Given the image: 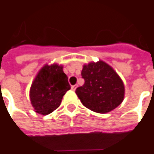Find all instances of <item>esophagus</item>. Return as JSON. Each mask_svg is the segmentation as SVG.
<instances>
[{
  "instance_id": "obj_1",
  "label": "esophagus",
  "mask_w": 154,
  "mask_h": 154,
  "mask_svg": "<svg viewBox=\"0 0 154 154\" xmlns=\"http://www.w3.org/2000/svg\"><path fill=\"white\" fill-rule=\"evenodd\" d=\"M76 88H77V85H72V86H71V90H72V91H75Z\"/></svg>"
}]
</instances>
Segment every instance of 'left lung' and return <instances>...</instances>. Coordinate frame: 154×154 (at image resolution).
<instances>
[{"instance_id": "1", "label": "left lung", "mask_w": 154, "mask_h": 154, "mask_svg": "<svg viewBox=\"0 0 154 154\" xmlns=\"http://www.w3.org/2000/svg\"><path fill=\"white\" fill-rule=\"evenodd\" d=\"M84 85L75 91L81 103L97 113H107L123 101L125 86L113 68L102 60L84 64Z\"/></svg>"}]
</instances>
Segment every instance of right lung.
Segmentation results:
<instances>
[{"mask_svg": "<svg viewBox=\"0 0 154 154\" xmlns=\"http://www.w3.org/2000/svg\"><path fill=\"white\" fill-rule=\"evenodd\" d=\"M69 89L63 66L45 64L38 72L29 91L34 111L43 116L50 114L60 106L63 96Z\"/></svg>", "mask_w": 154, "mask_h": 154, "instance_id": "1", "label": "right lung"}]
</instances>
